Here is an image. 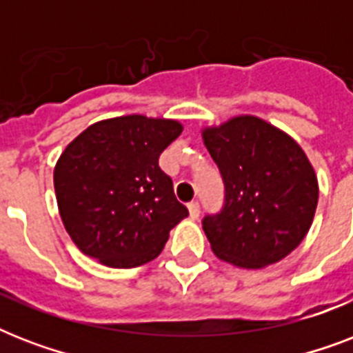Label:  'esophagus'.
Returning a JSON list of instances; mask_svg holds the SVG:
<instances>
[{"instance_id": "obj_1", "label": "esophagus", "mask_w": 353, "mask_h": 353, "mask_svg": "<svg viewBox=\"0 0 353 353\" xmlns=\"http://www.w3.org/2000/svg\"><path fill=\"white\" fill-rule=\"evenodd\" d=\"M199 212H201V207H199L198 201H192V203H188V214H190V218L198 220Z\"/></svg>"}]
</instances>
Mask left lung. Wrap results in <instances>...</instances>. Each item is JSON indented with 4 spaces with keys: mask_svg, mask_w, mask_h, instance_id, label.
I'll list each match as a JSON object with an SVG mask.
<instances>
[{
    "mask_svg": "<svg viewBox=\"0 0 353 353\" xmlns=\"http://www.w3.org/2000/svg\"><path fill=\"white\" fill-rule=\"evenodd\" d=\"M203 143L225 185L221 210L203 218L216 256L247 269L288 256L310 231L319 201L304 150L252 115L205 128Z\"/></svg>",
    "mask_w": 353,
    "mask_h": 353,
    "instance_id": "1",
    "label": "left lung"
}]
</instances>
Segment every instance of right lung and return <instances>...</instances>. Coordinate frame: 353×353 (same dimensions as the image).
Returning <instances> with one entry per match:
<instances>
[{
	"mask_svg": "<svg viewBox=\"0 0 353 353\" xmlns=\"http://www.w3.org/2000/svg\"><path fill=\"white\" fill-rule=\"evenodd\" d=\"M183 126L144 115L91 124L54 166L63 227L80 251L108 268H137L163 251L188 210L159 168Z\"/></svg>",
	"mask_w": 353,
	"mask_h": 353,
	"instance_id": "obj_1",
	"label": "right lung"
}]
</instances>
